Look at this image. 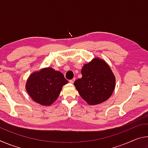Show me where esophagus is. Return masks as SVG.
Wrapping results in <instances>:
<instances>
[{
    "instance_id": "34e87169",
    "label": "esophagus",
    "mask_w": 148,
    "mask_h": 148,
    "mask_svg": "<svg viewBox=\"0 0 148 148\" xmlns=\"http://www.w3.org/2000/svg\"><path fill=\"white\" fill-rule=\"evenodd\" d=\"M74 81H75V78H73L72 79H71V80H69V82L71 84H73L74 82Z\"/></svg>"
}]
</instances>
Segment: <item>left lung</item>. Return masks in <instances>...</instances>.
<instances>
[{"label": "left lung", "instance_id": "obj_1", "mask_svg": "<svg viewBox=\"0 0 148 148\" xmlns=\"http://www.w3.org/2000/svg\"><path fill=\"white\" fill-rule=\"evenodd\" d=\"M82 78L74 82L80 96L89 105H97L107 101L116 87V77L109 65L99 57L84 65Z\"/></svg>", "mask_w": 148, "mask_h": 148}]
</instances>
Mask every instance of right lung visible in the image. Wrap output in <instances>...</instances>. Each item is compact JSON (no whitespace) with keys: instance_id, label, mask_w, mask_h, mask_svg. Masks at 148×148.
<instances>
[{"instance_id":"add662e5","label":"right lung","mask_w":148,"mask_h":148,"mask_svg":"<svg viewBox=\"0 0 148 148\" xmlns=\"http://www.w3.org/2000/svg\"><path fill=\"white\" fill-rule=\"evenodd\" d=\"M68 81L61 72L51 67L35 71L27 79L25 89L31 98L42 106H50L59 96Z\"/></svg>"}]
</instances>
